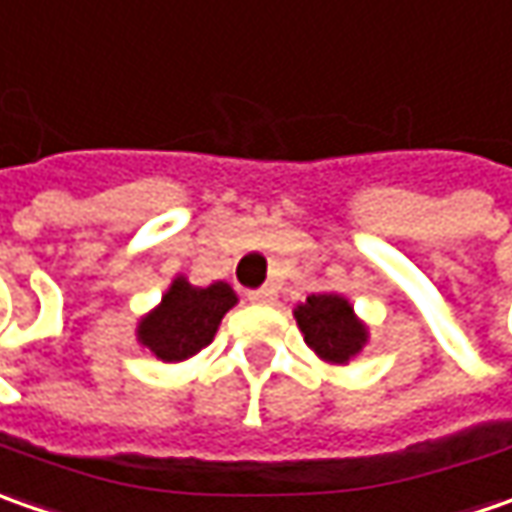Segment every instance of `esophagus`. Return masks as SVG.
<instances>
[{
    "label": "esophagus",
    "mask_w": 512,
    "mask_h": 512,
    "mask_svg": "<svg viewBox=\"0 0 512 512\" xmlns=\"http://www.w3.org/2000/svg\"><path fill=\"white\" fill-rule=\"evenodd\" d=\"M247 299H250V302H256V305H267V302H273V299H276V290H273V287H259V290H250V293H247Z\"/></svg>",
    "instance_id": "1"
}]
</instances>
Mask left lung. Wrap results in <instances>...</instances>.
Instances as JSON below:
<instances>
[{"label":"left lung","mask_w":512,"mask_h":512,"mask_svg":"<svg viewBox=\"0 0 512 512\" xmlns=\"http://www.w3.org/2000/svg\"><path fill=\"white\" fill-rule=\"evenodd\" d=\"M293 316L307 347L325 362L347 364L367 344V327L339 293H313Z\"/></svg>","instance_id":"1"}]
</instances>
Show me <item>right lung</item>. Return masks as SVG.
<instances>
[{"instance_id":"obj_1","label":"right lung","mask_w":512,"mask_h":512,"mask_svg":"<svg viewBox=\"0 0 512 512\" xmlns=\"http://www.w3.org/2000/svg\"><path fill=\"white\" fill-rule=\"evenodd\" d=\"M236 293L227 282L193 287L176 276L162 305L153 307L136 327L139 342L162 362H185L213 342L225 313L236 305Z\"/></svg>"}]
</instances>
